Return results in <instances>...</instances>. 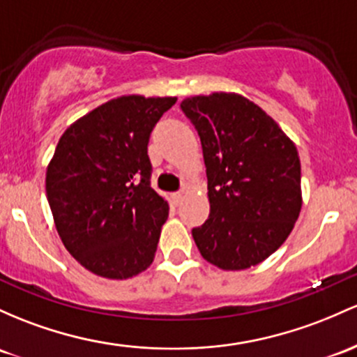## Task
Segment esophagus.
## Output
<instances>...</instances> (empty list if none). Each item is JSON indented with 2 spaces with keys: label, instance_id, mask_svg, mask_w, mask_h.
Segmentation results:
<instances>
[{
  "label": "esophagus",
  "instance_id": "obj_1",
  "mask_svg": "<svg viewBox=\"0 0 357 357\" xmlns=\"http://www.w3.org/2000/svg\"><path fill=\"white\" fill-rule=\"evenodd\" d=\"M183 198H185V191H178V193H174V195H172V199H174L176 203L183 202Z\"/></svg>",
  "mask_w": 357,
  "mask_h": 357
}]
</instances>
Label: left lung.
I'll use <instances>...</instances> for the list:
<instances>
[{
  "instance_id": "1",
  "label": "left lung",
  "mask_w": 357,
  "mask_h": 357,
  "mask_svg": "<svg viewBox=\"0 0 357 357\" xmlns=\"http://www.w3.org/2000/svg\"><path fill=\"white\" fill-rule=\"evenodd\" d=\"M208 178V220L191 230L203 257L223 271L268 259L301 210L298 151L264 109L237 93L183 100Z\"/></svg>"
}]
</instances>
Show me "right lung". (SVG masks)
Wrapping results in <instances>:
<instances>
[{
	"mask_svg": "<svg viewBox=\"0 0 357 357\" xmlns=\"http://www.w3.org/2000/svg\"><path fill=\"white\" fill-rule=\"evenodd\" d=\"M176 98L120 96L74 121L47 166L62 244L81 266L127 280L152 264L169 205L151 188L147 144Z\"/></svg>",
	"mask_w": 357,
	"mask_h": 357,
	"instance_id": "obj_1",
	"label": "right lung"
}]
</instances>
